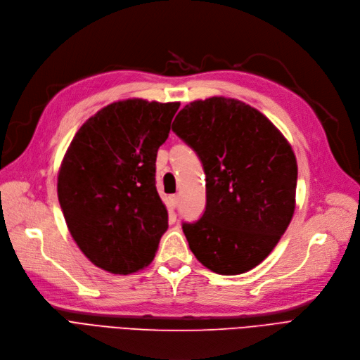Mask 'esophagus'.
Returning a JSON list of instances; mask_svg holds the SVG:
<instances>
[{
    "label": "esophagus",
    "mask_w": 360,
    "mask_h": 360,
    "mask_svg": "<svg viewBox=\"0 0 360 360\" xmlns=\"http://www.w3.org/2000/svg\"><path fill=\"white\" fill-rule=\"evenodd\" d=\"M177 205H179V196L177 195H171L168 198V207L171 210H174V208H177Z\"/></svg>",
    "instance_id": "obj_1"
}]
</instances>
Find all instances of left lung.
I'll return each mask as SVG.
<instances>
[{
    "instance_id": "8db88e82",
    "label": "left lung",
    "mask_w": 360,
    "mask_h": 360,
    "mask_svg": "<svg viewBox=\"0 0 360 360\" xmlns=\"http://www.w3.org/2000/svg\"><path fill=\"white\" fill-rule=\"evenodd\" d=\"M173 131L189 145L207 176V208L183 233L196 259L221 276L259 265L277 246L296 207L295 152L269 120L245 102L193 101Z\"/></svg>"
}]
</instances>
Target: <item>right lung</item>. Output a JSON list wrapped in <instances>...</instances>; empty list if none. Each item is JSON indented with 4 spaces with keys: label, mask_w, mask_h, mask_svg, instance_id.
I'll return each mask as SVG.
<instances>
[{
    "label": "right lung",
    "mask_w": 360,
    "mask_h": 360,
    "mask_svg": "<svg viewBox=\"0 0 360 360\" xmlns=\"http://www.w3.org/2000/svg\"><path fill=\"white\" fill-rule=\"evenodd\" d=\"M180 102H112L86 120L63 158L57 192L68 231L98 268L148 266L168 229L155 186L158 148Z\"/></svg>",
    "instance_id": "add662e5"
}]
</instances>
